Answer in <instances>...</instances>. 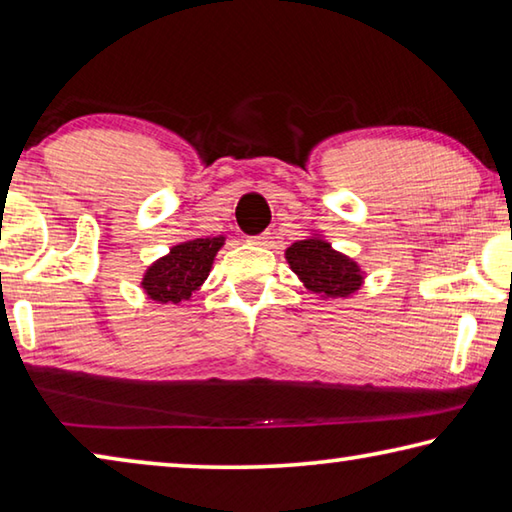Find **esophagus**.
<instances>
[{
  "label": "esophagus",
  "instance_id": "1",
  "mask_svg": "<svg viewBox=\"0 0 512 512\" xmlns=\"http://www.w3.org/2000/svg\"><path fill=\"white\" fill-rule=\"evenodd\" d=\"M270 231H263V233H258V236H251L249 238V242L251 245H261V247H265V245H270Z\"/></svg>",
  "mask_w": 512,
  "mask_h": 512
}]
</instances>
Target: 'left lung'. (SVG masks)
<instances>
[{
	"instance_id": "left-lung-1",
	"label": "left lung",
	"mask_w": 512,
	"mask_h": 512,
	"mask_svg": "<svg viewBox=\"0 0 512 512\" xmlns=\"http://www.w3.org/2000/svg\"><path fill=\"white\" fill-rule=\"evenodd\" d=\"M292 272L299 276L310 292L324 299H342L360 290L364 281L360 265L339 254L330 242L319 236L299 240L285 249Z\"/></svg>"
}]
</instances>
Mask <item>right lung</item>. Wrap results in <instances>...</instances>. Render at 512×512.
Wrapping results in <instances>:
<instances>
[{
  "label": "right lung",
  "instance_id": "right-lung-1",
  "mask_svg": "<svg viewBox=\"0 0 512 512\" xmlns=\"http://www.w3.org/2000/svg\"><path fill=\"white\" fill-rule=\"evenodd\" d=\"M222 245V236L179 242L164 258L148 267L141 281L143 292L157 303L188 301L209 276L213 258Z\"/></svg>",
  "mask_w": 512,
  "mask_h": 512
}]
</instances>
